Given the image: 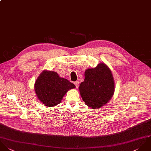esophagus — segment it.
Instances as JSON below:
<instances>
[{"label": "esophagus", "instance_id": "esophagus-1", "mask_svg": "<svg viewBox=\"0 0 151 151\" xmlns=\"http://www.w3.org/2000/svg\"><path fill=\"white\" fill-rule=\"evenodd\" d=\"M74 84H75L76 88H78V87H79V82L78 81H76V82H74Z\"/></svg>", "mask_w": 151, "mask_h": 151}]
</instances>
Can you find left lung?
Masks as SVG:
<instances>
[{"label": "left lung", "mask_w": 151, "mask_h": 151, "mask_svg": "<svg viewBox=\"0 0 151 151\" xmlns=\"http://www.w3.org/2000/svg\"><path fill=\"white\" fill-rule=\"evenodd\" d=\"M80 94L85 103L93 109L102 107L113 97L115 83L108 66L100 63L94 68L87 69L85 79L79 86Z\"/></svg>", "instance_id": "left-lung-1"}]
</instances>
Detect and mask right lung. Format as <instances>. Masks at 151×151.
<instances>
[{
    "instance_id": "right-lung-1",
    "label": "right lung",
    "mask_w": 151,
    "mask_h": 151,
    "mask_svg": "<svg viewBox=\"0 0 151 151\" xmlns=\"http://www.w3.org/2000/svg\"><path fill=\"white\" fill-rule=\"evenodd\" d=\"M75 86L54 72L44 70L36 79L34 91L38 99L45 106L54 107L61 102L69 90Z\"/></svg>"
}]
</instances>
